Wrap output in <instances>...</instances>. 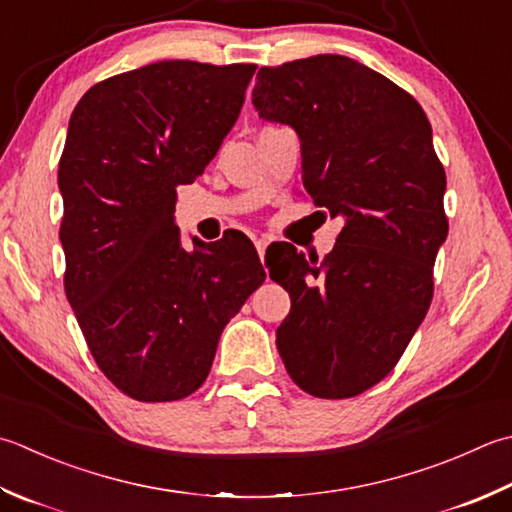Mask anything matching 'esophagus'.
I'll return each instance as SVG.
<instances>
[{
    "mask_svg": "<svg viewBox=\"0 0 512 512\" xmlns=\"http://www.w3.org/2000/svg\"><path fill=\"white\" fill-rule=\"evenodd\" d=\"M266 246H268V239H266V237H257V239H255V248H257V253H259V259H264Z\"/></svg>",
    "mask_w": 512,
    "mask_h": 512,
    "instance_id": "1",
    "label": "esophagus"
}]
</instances>
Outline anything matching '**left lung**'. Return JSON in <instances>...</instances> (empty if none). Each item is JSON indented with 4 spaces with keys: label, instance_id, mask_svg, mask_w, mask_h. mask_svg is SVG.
Listing matches in <instances>:
<instances>
[{
    "label": "left lung",
    "instance_id": "obj_1",
    "mask_svg": "<svg viewBox=\"0 0 512 512\" xmlns=\"http://www.w3.org/2000/svg\"><path fill=\"white\" fill-rule=\"evenodd\" d=\"M253 106L297 130L306 193L346 217L324 259L284 244L268 262L293 302L277 350L308 395L355 397L397 366L433 302L448 217L430 122L404 88L342 55L259 68Z\"/></svg>",
    "mask_w": 512,
    "mask_h": 512
}]
</instances>
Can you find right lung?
<instances>
[{
  "label": "right lung",
  "mask_w": 512,
  "mask_h": 512,
  "mask_svg": "<svg viewBox=\"0 0 512 512\" xmlns=\"http://www.w3.org/2000/svg\"><path fill=\"white\" fill-rule=\"evenodd\" d=\"M255 68L155 62L88 88L70 115L57 175L64 290L95 364L137 402L195 393L266 279L246 235L184 250L175 226L177 186L215 157Z\"/></svg>",
  "instance_id": "add662e5"
}]
</instances>
